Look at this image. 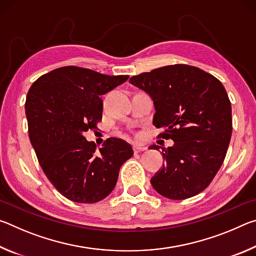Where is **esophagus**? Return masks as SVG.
<instances>
[{
  "label": "esophagus",
  "instance_id": "esophagus-1",
  "mask_svg": "<svg viewBox=\"0 0 256 256\" xmlns=\"http://www.w3.org/2000/svg\"><path fill=\"white\" fill-rule=\"evenodd\" d=\"M146 148V146H138V144H136V146H133V151L136 154H138V152H141V151H144Z\"/></svg>",
  "mask_w": 256,
  "mask_h": 256
}]
</instances>
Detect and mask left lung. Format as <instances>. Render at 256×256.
<instances>
[{
    "mask_svg": "<svg viewBox=\"0 0 256 256\" xmlns=\"http://www.w3.org/2000/svg\"><path fill=\"white\" fill-rule=\"evenodd\" d=\"M130 84L152 99L154 125L164 128V138L174 141L162 148L166 164L152 176L151 185L172 200L196 196L222 167L230 142L232 105L226 89L210 73L186 64L141 73Z\"/></svg>",
    "mask_w": 256,
    "mask_h": 256,
    "instance_id": "8db88e82",
    "label": "left lung"
}]
</instances>
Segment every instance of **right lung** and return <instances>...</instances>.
<instances>
[{
	"instance_id": "obj_1",
	"label": "right lung",
	"mask_w": 256,
	"mask_h": 256,
	"mask_svg": "<svg viewBox=\"0 0 256 256\" xmlns=\"http://www.w3.org/2000/svg\"><path fill=\"white\" fill-rule=\"evenodd\" d=\"M128 79L64 66L30 86L24 105L30 142L47 178L68 200L96 203L110 196L120 166L133 156L120 138H107L97 151L84 136L102 120L100 96Z\"/></svg>"
}]
</instances>
